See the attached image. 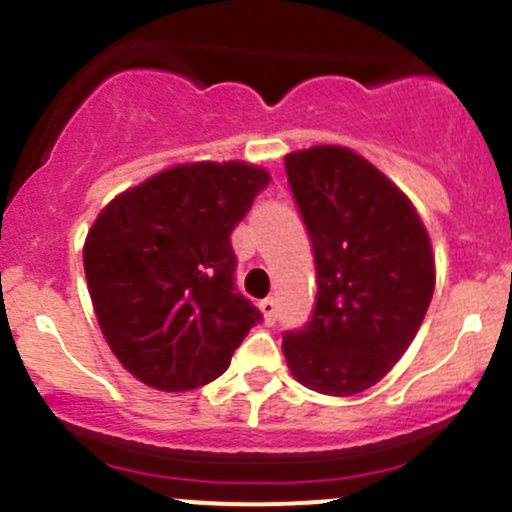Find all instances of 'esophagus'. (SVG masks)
Returning <instances> with one entry per match:
<instances>
[{
  "label": "esophagus",
  "instance_id": "1",
  "mask_svg": "<svg viewBox=\"0 0 512 512\" xmlns=\"http://www.w3.org/2000/svg\"><path fill=\"white\" fill-rule=\"evenodd\" d=\"M260 309H262V314H265V322L267 324H275L277 322V302H275V299H272V297L262 299Z\"/></svg>",
  "mask_w": 512,
  "mask_h": 512
}]
</instances>
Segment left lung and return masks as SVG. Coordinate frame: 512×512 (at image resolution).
<instances>
[{"label":"left lung","instance_id":"8db88e82","mask_svg":"<svg viewBox=\"0 0 512 512\" xmlns=\"http://www.w3.org/2000/svg\"><path fill=\"white\" fill-rule=\"evenodd\" d=\"M285 170L312 240L317 299L282 352L307 389L354 396L414 342L436 285L431 242L409 198L349 148L289 153Z\"/></svg>","mask_w":512,"mask_h":512}]
</instances>
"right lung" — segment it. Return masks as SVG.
I'll list each match as a JSON object with an SVG mask.
<instances>
[{"label": "right lung", "mask_w": 512, "mask_h": 512, "mask_svg": "<svg viewBox=\"0 0 512 512\" xmlns=\"http://www.w3.org/2000/svg\"><path fill=\"white\" fill-rule=\"evenodd\" d=\"M267 185L247 163L175 165L96 218L84 245L91 302L111 352L143 384H210L262 322L237 292L230 235Z\"/></svg>", "instance_id": "obj_1"}]
</instances>
